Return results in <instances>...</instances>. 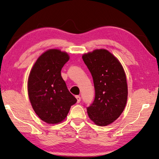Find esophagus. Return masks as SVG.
<instances>
[{
    "label": "esophagus",
    "instance_id": "esophagus-1",
    "mask_svg": "<svg viewBox=\"0 0 159 159\" xmlns=\"http://www.w3.org/2000/svg\"><path fill=\"white\" fill-rule=\"evenodd\" d=\"M76 98L77 99V102L78 103H79V102H80V97L79 95H76Z\"/></svg>",
    "mask_w": 159,
    "mask_h": 159
}]
</instances>
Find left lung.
<instances>
[{"label":"left lung","instance_id":"1","mask_svg":"<svg viewBox=\"0 0 159 159\" xmlns=\"http://www.w3.org/2000/svg\"><path fill=\"white\" fill-rule=\"evenodd\" d=\"M92 74L95 90L93 103L87 108L90 120L99 126L111 124L120 116L128 99V85L119 60L106 49H96L82 56Z\"/></svg>","mask_w":159,"mask_h":159}]
</instances>
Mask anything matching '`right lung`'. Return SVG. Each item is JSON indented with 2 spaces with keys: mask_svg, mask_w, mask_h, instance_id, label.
<instances>
[{
  "mask_svg": "<svg viewBox=\"0 0 159 159\" xmlns=\"http://www.w3.org/2000/svg\"><path fill=\"white\" fill-rule=\"evenodd\" d=\"M69 58L64 51L49 49L39 56L29 73L27 88L32 108L48 124L62 122L77 102L61 76V68Z\"/></svg>",
  "mask_w": 159,
  "mask_h": 159,
  "instance_id": "right-lung-1",
  "label": "right lung"
}]
</instances>
